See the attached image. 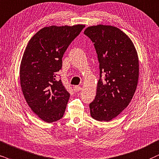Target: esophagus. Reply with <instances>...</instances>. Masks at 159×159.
I'll list each match as a JSON object with an SVG mask.
<instances>
[{
    "label": "esophagus",
    "mask_w": 159,
    "mask_h": 159,
    "mask_svg": "<svg viewBox=\"0 0 159 159\" xmlns=\"http://www.w3.org/2000/svg\"><path fill=\"white\" fill-rule=\"evenodd\" d=\"M73 90L75 92H79L80 90H81V87L80 86H74Z\"/></svg>",
    "instance_id": "34e87169"
}]
</instances>
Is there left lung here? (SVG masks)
Segmentation results:
<instances>
[{
	"instance_id": "left-lung-1",
	"label": "left lung",
	"mask_w": 159,
	"mask_h": 159,
	"mask_svg": "<svg viewBox=\"0 0 159 159\" xmlns=\"http://www.w3.org/2000/svg\"><path fill=\"white\" fill-rule=\"evenodd\" d=\"M84 33L94 43L100 63L90 114L98 121L108 122L127 107L135 93L139 72L137 52L128 36L114 26L92 25Z\"/></svg>"
}]
</instances>
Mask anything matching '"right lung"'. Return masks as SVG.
Returning a JSON list of instances; mask_svg holds the SVG:
<instances>
[{"mask_svg": "<svg viewBox=\"0 0 159 159\" xmlns=\"http://www.w3.org/2000/svg\"><path fill=\"white\" fill-rule=\"evenodd\" d=\"M84 25H51L37 32L26 46L20 67V80L28 105L48 123L61 119L70 94L57 81L62 57Z\"/></svg>", "mask_w": 159, "mask_h": 159, "instance_id": "1", "label": "right lung"}]
</instances>
